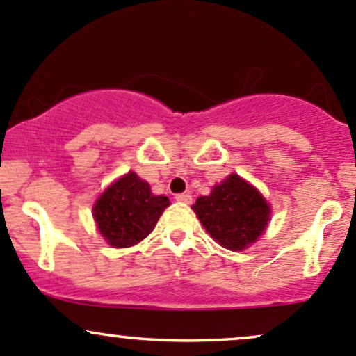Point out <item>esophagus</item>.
I'll list each match as a JSON object with an SVG mask.
<instances>
[{"mask_svg":"<svg viewBox=\"0 0 356 356\" xmlns=\"http://www.w3.org/2000/svg\"><path fill=\"white\" fill-rule=\"evenodd\" d=\"M175 201H179V202H184V204H189V202L193 201V197H191L189 194L182 193V194H177V196H175Z\"/></svg>","mask_w":356,"mask_h":356,"instance_id":"34e87169","label":"esophagus"}]
</instances>
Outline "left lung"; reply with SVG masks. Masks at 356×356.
<instances>
[{
  "instance_id": "left-lung-1",
  "label": "left lung",
  "mask_w": 356,
  "mask_h": 356,
  "mask_svg": "<svg viewBox=\"0 0 356 356\" xmlns=\"http://www.w3.org/2000/svg\"><path fill=\"white\" fill-rule=\"evenodd\" d=\"M193 209L211 238L233 252L255 243L270 220L268 202L238 174L214 186L209 196L197 197Z\"/></svg>"
}]
</instances>
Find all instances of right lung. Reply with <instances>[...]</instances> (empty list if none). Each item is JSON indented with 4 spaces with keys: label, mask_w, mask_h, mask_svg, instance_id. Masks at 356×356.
I'll return each mask as SVG.
<instances>
[{
    "label": "right lung",
    "mask_w": 356,
    "mask_h": 356,
    "mask_svg": "<svg viewBox=\"0 0 356 356\" xmlns=\"http://www.w3.org/2000/svg\"><path fill=\"white\" fill-rule=\"evenodd\" d=\"M169 204V197L155 196L147 181L128 172L97 197L92 216L111 247L127 248L150 235Z\"/></svg>",
    "instance_id": "right-lung-1"
}]
</instances>
